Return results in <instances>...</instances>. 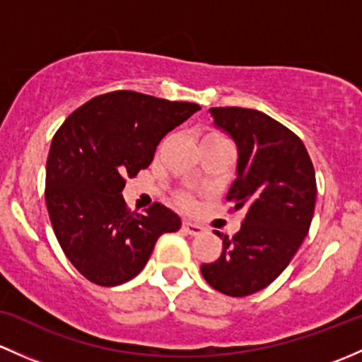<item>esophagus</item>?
<instances>
[{"instance_id":"1","label":"esophagus","mask_w":362,"mask_h":362,"mask_svg":"<svg viewBox=\"0 0 362 362\" xmlns=\"http://www.w3.org/2000/svg\"><path fill=\"white\" fill-rule=\"evenodd\" d=\"M182 230H185L188 235L197 237L204 232V226L199 225V223H192V221H182Z\"/></svg>"}]
</instances>
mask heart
I'll list each match as a JSON object with an SVG mask.
<instances>
[{
    "label": "heart",
    "instance_id": "1",
    "mask_svg": "<svg viewBox=\"0 0 362 362\" xmlns=\"http://www.w3.org/2000/svg\"><path fill=\"white\" fill-rule=\"evenodd\" d=\"M214 136H216V134H211V136H206V137H214ZM180 202H181V206L186 207V209L193 207L192 199H189V197H186V195H181V197H180Z\"/></svg>",
    "mask_w": 362,
    "mask_h": 362
}]
</instances>
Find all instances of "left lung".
I'll return each mask as SVG.
<instances>
[{"label":"left lung","instance_id":"obj_1","mask_svg":"<svg viewBox=\"0 0 362 362\" xmlns=\"http://www.w3.org/2000/svg\"><path fill=\"white\" fill-rule=\"evenodd\" d=\"M209 111L237 144V177L226 200L245 216L233 237L216 232L223 252L200 272L216 291L240 298L272 284L300 249L314 218L315 170L300 137L268 115L247 107Z\"/></svg>","mask_w":362,"mask_h":362}]
</instances>
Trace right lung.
<instances>
[{
	"mask_svg": "<svg viewBox=\"0 0 362 362\" xmlns=\"http://www.w3.org/2000/svg\"><path fill=\"white\" fill-rule=\"evenodd\" d=\"M199 110L117 90L85 103L55 132L45 200L62 251L85 279L124 284L143 270L156 238L181 228L180 216L158 202L144 214L130 212L122 189L125 177L150 165L163 136Z\"/></svg>",
	"mask_w": 362,
	"mask_h": 362,
	"instance_id": "add662e5",
	"label": "right lung"
}]
</instances>
